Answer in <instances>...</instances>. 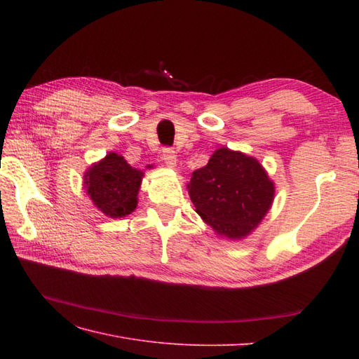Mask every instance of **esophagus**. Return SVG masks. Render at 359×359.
I'll return each instance as SVG.
<instances>
[{
  "instance_id": "1",
  "label": "esophagus",
  "mask_w": 359,
  "mask_h": 359,
  "mask_svg": "<svg viewBox=\"0 0 359 359\" xmlns=\"http://www.w3.org/2000/svg\"><path fill=\"white\" fill-rule=\"evenodd\" d=\"M161 160L165 161L168 166L173 168V166L177 165V153H175V151H173V148H169V147L163 148V151H161Z\"/></svg>"
}]
</instances>
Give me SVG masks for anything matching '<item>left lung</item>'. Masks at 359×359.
<instances>
[{
  "mask_svg": "<svg viewBox=\"0 0 359 359\" xmlns=\"http://www.w3.org/2000/svg\"><path fill=\"white\" fill-rule=\"evenodd\" d=\"M189 193L196 212L217 233L240 240L268 212L274 184L256 158L220 148L191 173Z\"/></svg>",
  "mask_w": 359,
  "mask_h": 359,
  "instance_id": "1",
  "label": "left lung"
}]
</instances>
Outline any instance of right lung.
I'll return each instance as SVG.
<instances>
[{
    "label": "right lung",
    "mask_w": 359,
    "mask_h": 359,
    "mask_svg": "<svg viewBox=\"0 0 359 359\" xmlns=\"http://www.w3.org/2000/svg\"><path fill=\"white\" fill-rule=\"evenodd\" d=\"M142 177L124 157L111 153L85 173V187L103 214L121 219L135 211Z\"/></svg>",
    "instance_id": "1"
}]
</instances>
